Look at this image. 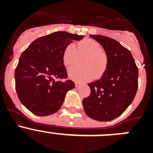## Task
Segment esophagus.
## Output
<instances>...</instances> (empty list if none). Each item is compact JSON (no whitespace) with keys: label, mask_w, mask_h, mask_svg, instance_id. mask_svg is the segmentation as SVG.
I'll return each mask as SVG.
<instances>
[{"label":"esophagus","mask_w":153,"mask_h":153,"mask_svg":"<svg viewBox=\"0 0 153 153\" xmlns=\"http://www.w3.org/2000/svg\"><path fill=\"white\" fill-rule=\"evenodd\" d=\"M80 85H81V83H78V82H76V83H75V86H76V87H79V86H80Z\"/></svg>","instance_id":"esophagus-1"}]
</instances>
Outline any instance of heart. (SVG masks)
Wrapping results in <instances>:
<instances>
[{"instance_id":"obj_1","label":"heart","mask_w":153,"mask_h":153,"mask_svg":"<svg viewBox=\"0 0 153 153\" xmlns=\"http://www.w3.org/2000/svg\"><path fill=\"white\" fill-rule=\"evenodd\" d=\"M79 51L88 54L83 63L85 67H74L69 69L68 76L76 82H86L102 76L107 67V57L102 51L100 45L95 40L86 39L78 43ZM77 59V51L75 45L69 44L63 53V61L65 66L75 64Z\"/></svg>"}]
</instances>
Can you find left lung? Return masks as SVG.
Here are the masks:
<instances>
[{"mask_svg": "<svg viewBox=\"0 0 153 153\" xmlns=\"http://www.w3.org/2000/svg\"><path fill=\"white\" fill-rule=\"evenodd\" d=\"M106 52L107 67L100 79L89 83L90 97L83 99L86 114L93 120L111 121L132 102L138 88L139 71L130 51L112 38L90 35Z\"/></svg>", "mask_w": 153, "mask_h": 153, "instance_id": "8db88e82", "label": "left lung"}]
</instances>
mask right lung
Masks as SVG:
<instances>
[{"label": "right lung", "mask_w": 153, "mask_h": 153, "mask_svg": "<svg viewBox=\"0 0 153 153\" xmlns=\"http://www.w3.org/2000/svg\"><path fill=\"white\" fill-rule=\"evenodd\" d=\"M83 36L57 31L37 38L21 53L14 74L16 91L31 113L45 117L61 107L67 93L75 86L71 80H58L67 76L63 53L73 40Z\"/></svg>", "instance_id": "add662e5"}]
</instances>
